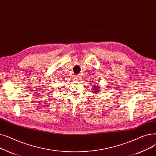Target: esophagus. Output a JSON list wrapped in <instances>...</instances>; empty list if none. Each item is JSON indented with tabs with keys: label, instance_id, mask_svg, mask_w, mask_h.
<instances>
[{
	"label": "esophagus",
	"instance_id": "1",
	"mask_svg": "<svg viewBox=\"0 0 156 156\" xmlns=\"http://www.w3.org/2000/svg\"><path fill=\"white\" fill-rule=\"evenodd\" d=\"M80 76L78 75H75V76H74V79H75V80H80Z\"/></svg>",
	"mask_w": 156,
	"mask_h": 156
}]
</instances>
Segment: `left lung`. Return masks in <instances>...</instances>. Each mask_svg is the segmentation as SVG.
Returning <instances> with one entry per match:
<instances>
[{"label": "left lung", "mask_w": 156, "mask_h": 156, "mask_svg": "<svg viewBox=\"0 0 156 156\" xmlns=\"http://www.w3.org/2000/svg\"><path fill=\"white\" fill-rule=\"evenodd\" d=\"M94 88H95V89H94V90H95V91H96V92H98V91L99 90L98 89V88H99V87H97V86H95Z\"/></svg>", "instance_id": "left-lung-1"}]
</instances>
